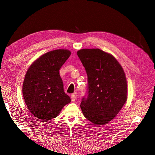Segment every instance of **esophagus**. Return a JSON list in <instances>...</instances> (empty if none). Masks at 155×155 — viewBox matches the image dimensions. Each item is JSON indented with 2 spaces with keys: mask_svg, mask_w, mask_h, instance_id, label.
I'll list each match as a JSON object with an SVG mask.
<instances>
[{
  "mask_svg": "<svg viewBox=\"0 0 155 155\" xmlns=\"http://www.w3.org/2000/svg\"><path fill=\"white\" fill-rule=\"evenodd\" d=\"M71 100L72 102L75 101V100H76V96H75L74 94H72L71 96Z\"/></svg>",
  "mask_w": 155,
  "mask_h": 155,
  "instance_id": "obj_1",
  "label": "esophagus"
}]
</instances>
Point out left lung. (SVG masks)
Masks as SVG:
<instances>
[{
  "label": "left lung",
  "mask_w": 155,
  "mask_h": 155,
  "mask_svg": "<svg viewBox=\"0 0 155 155\" xmlns=\"http://www.w3.org/2000/svg\"><path fill=\"white\" fill-rule=\"evenodd\" d=\"M77 54L88 77L87 96L81 109L85 118L96 125L113 119L127 99L124 69L113 55L98 48L81 49Z\"/></svg>",
  "instance_id": "obj_1"
}]
</instances>
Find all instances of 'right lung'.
Listing matches in <instances>:
<instances>
[{
  "label": "right lung",
  "mask_w": 155,
  "mask_h": 155,
  "mask_svg": "<svg viewBox=\"0 0 155 155\" xmlns=\"http://www.w3.org/2000/svg\"><path fill=\"white\" fill-rule=\"evenodd\" d=\"M68 50L50 51L33 63L25 75L22 94L31 113L42 120L57 117L71 101L64 93L59 70L70 57Z\"/></svg>",
  "instance_id": "obj_1"
}]
</instances>
